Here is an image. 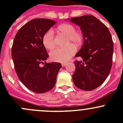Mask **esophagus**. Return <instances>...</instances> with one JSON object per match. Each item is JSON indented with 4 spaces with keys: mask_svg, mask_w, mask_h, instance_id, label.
<instances>
[{
    "mask_svg": "<svg viewBox=\"0 0 123 123\" xmlns=\"http://www.w3.org/2000/svg\"><path fill=\"white\" fill-rule=\"evenodd\" d=\"M66 65H67L66 63H62V67H65Z\"/></svg>",
    "mask_w": 123,
    "mask_h": 123,
    "instance_id": "34e87169",
    "label": "esophagus"
}]
</instances>
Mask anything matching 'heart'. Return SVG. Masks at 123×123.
<instances>
[{"instance_id": "b5f03b06", "label": "heart", "mask_w": 123, "mask_h": 123, "mask_svg": "<svg viewBox=\"0 0 123 123\" xmlns=\"http://www.w3.org/2000/svg\"><path fill=\"white\" fill-rule=\"evenodd\" d=\"M59 33L67 36L66 48H56L50 52V58L52 61L59 62H66L75 54V46L82 45L84 41V35L82 32L75 31V27L70 24H63L58 27ZM42 43L44 48L50 50L55 47L54 34L52 30H49L46 32L42 38Z\"/></svg>"}]
</instances>
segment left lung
Segmentation results:
<instances>
[{
	"mask_svg": "<svg viewBox=\"0 0 123 123\" xmlns=\"http://www.w3.org/2000/svg\"><path fill=\"white\" fill-rule=\"evenodd\" d=\"M80 27L84 35L83 46L75 55L81 60L75 61L73 83L77 87L91 91L105 81L112 64L114 44L108 28L98 18L86 15L71 18Z\"/></svg>",
	"mask_w": 123,
	"mask_h": 123,
	"instance_id": "8db88e82",
	"label": "left lung"
}]
</instances>
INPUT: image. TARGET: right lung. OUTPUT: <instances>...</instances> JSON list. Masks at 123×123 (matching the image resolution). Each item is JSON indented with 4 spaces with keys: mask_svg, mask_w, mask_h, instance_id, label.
I'll return each instance as SVG.
<instances>
[{
    "mask_svg": "<svg viewBox=\"0 0 123 123\" xmlns=\"http://www.w3.org/2000/svg\"><path fill=\"white\" fill-rule=\"evenodd\" d=\"M56 22L46 18L30 21L17 32L12 47V57L19 80L36 93L54 88L61 63H47L49 57L42 43L43 35ZM43 64V66H41Z\"/></svg>",
    "mask_w": 123,
    "mask_h": 123,
    "instance_id": "1",
    "label": "right lung"
}]
</instances>
